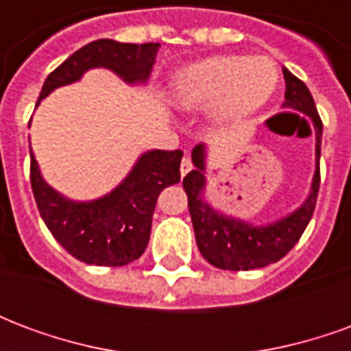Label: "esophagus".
<instances>
[{
  "mask_svg": "<svg viewBox=\"0 0 351 351\" xmlns=\"http://www.w3.org/2000/svg\"><path fill=\"white\" fill-rule=\"evenodd\" d=\"M191 171V160L190 158H186V156H184L182 158V161H180V175H186V173H190Z\"/></svg>",
  "mask_w": 351,
  "mask_h": 351,
  "instance_id": "34e87169",
  "label": "esophagus"
}]
</instances>
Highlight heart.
I'll list each match as a JSON object with an SVG mask.
<instances>
[{
    "instance_id": "heart-1",
    "label": "heart",
    "mask_w": 351,
    "mask_h": 351,
    "mask_svg": "<svg viewBox=\"0 0 351 351\" xmlns=\"http://www.w3.org/2000/svg\"><path fill=\"white\" fill-rule=\"evenodd\" d=\"M276 84L278 71L269 58L213 56L176 73L171 97L184 110L213 105L214 118L231 123L263 107Z\"/></svg>"
}]
</instances>
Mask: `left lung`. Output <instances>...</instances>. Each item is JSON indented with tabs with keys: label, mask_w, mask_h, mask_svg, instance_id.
Listing matches in <instances>:
<instances>
[{
	"label": "left lung",
	"mask_w": 351,
	"mask_h": 351,
	"mask_svg": "<svg viewBox=\"0 0 351 351\" xmlns=\"http://www.w3.org/2000/svg\"><path fill=\"white\" fill-rule=\"evenodd\" d=\"M286 79V107L297 108L312 116L316 125V175L312 191L304 205L287 218L274 221L265 228H254L252 223L221 216L210 205H206L201 191L205 188V146L197 145L191 152L195 169L184 176L182 186L188 195L191 223L201 256L214 267L223 271H250L276 263L299 243L316 208L319 190V154H322V118L306 84L284 69Z\"/></svg>",
	"instance_id": "8db88e82"
}]
</instances>
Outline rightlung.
Segmentation results:
<instances>
[{
    "instance_id": "obj_1",
    "label": "right lung",
    "mask_w": 351,
    "mask_h": 351,
    "mask_svg": "<svg viewBox=\"0 0 351 351\" xmlns=\"http://www.w3.org/2000/svg\"><path fill=\"white\" fill-rule=\"evenodd\" d=\"M158 49L160 43L131 45L112 39L90 43L50 73L39 101L52 90L79 80L92 67H107L125 82H145ZM182 156V150L143 154L114 191L90 203H75L52 190L43 180L34 154L29 180L39 214L62 248L82 263L123 267L145 254L158 195L163 188L180 182Z\"/></svg>"
}]
</instances>
